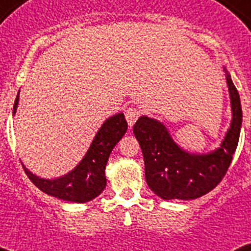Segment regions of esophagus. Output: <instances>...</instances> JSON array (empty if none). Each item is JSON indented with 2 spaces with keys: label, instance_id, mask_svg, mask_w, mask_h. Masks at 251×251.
<instances>
[{
  "label": "esophagus",
  "instance_id": "34e87169",
  "mask_svg": "<svg viewBox=\"0 0 251 251\" xmlns=\"http://www.w3.org/2000/svg\"><path fill=\"white\" fill-rule=\"evenodd\" d=\"M125 116H126V121L129 124V126H133L135 124V121L138 120V117L141 116V110L138 109V108H127L125 112Z\"/></svg>",
  "mask_w": 251,
  "mask_h": 251
}]
</instances>
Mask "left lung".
I'll return each mask as SVG.
<instances>
[{"mask_svg":"<svg viewBox=\"0 0 251 251\" xmlns=\"http://www.w3.org/2000/svg\"><path fill=\"white\" fill-rule=\"evenodd\" d=\"M226 70V69H224ZM226 73L232 122L219 149L208 153H189L173 139L161 122L139 117L133 127L145 159L146 181L161 199H195L218 186L229 168L237 149L242 124L240 95Z\"/></svg>","mask_w":251,"mask_h":251,"instance_id":"obj_1","label":"left lung"}]
</instances>
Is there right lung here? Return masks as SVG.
<instances>
[{"instance_id":"obj_1","label":"right lung","mask_w":251,"mask_h":251,"mask_svg":"<svg viewBox=\"0 0 251 251\" xmlns=\"http://www.w3.org/2000/svg\"><path fill=\"white\" fill-rule=\"evenodd\" d=\"M19 94L14 102L13 114L17 112ZM127 122L124 113L109 117L99 129L90 149L79 164L68 175L56 179H45L37 177L23 165L25 175L45 194L52 195L62 201L84 203L100 195L106 185L105 167L112 150L125 135Z\"/></svg>"}]
</instances>
